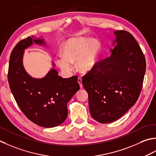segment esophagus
Masks as SVG:
<instances>
[{"instance_id":"esophagus-1","label":"esophagus","mask_w":156,"mask_h":156,"mask_svg":"<svg viewBox=\"0 0 156 156\" xmlns=\"http://www.w3.org/2000/svg\"><path fill=\"white\" fill-rule=\"evenodd\" d=\"M78 83H79V85H80V87L81 88V87H83V85H82V79H81V77H79V78H78Z\"/></svg>"}]
</instances>
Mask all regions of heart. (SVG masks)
<instances>
[{
	"label": "heart",
	"instance_id": "1",
	"mask_svg": "<svg viewBox=\"0 0 156 156\" xmlns=\"http://www.w3.org/2000/svg\"><path fill=\"white\" fill-rule=\"evenodd\" d=\"M101 49L96 40L83 37H73L66 41L63 46V55L56 58L57 65L63 71H72L73 63L77 61V67L81 72H88L96 66Z\"/></svg>",
	"mask_w": 156,
	"mask_h": 156
}]
</instances>
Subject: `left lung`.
I'll return each mask as SVG.
<instances>
[{
    "instance_id": "1",
    "label": "left lung",
    "mask_w": 156,
    "mask_h": 156,
    "mask_svg": "<svg viewBox=\"0 0 156 156\" xmlns=\"http://www.w3.org/2000/svg\"><path fill=\"white\" fill-rule=\"evenodd\" d=\"M111 55L96 63L82 78L91 116L100 123L115 121L134 106L140 95L146 69L144 53L125 30L114 32Z\"/></svg>"
}]
</instances>
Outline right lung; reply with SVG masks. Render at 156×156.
Listing matches in <instances>:
<instances>
[{"instance_id":"1","label":"right lung","mask_w":156,"mask_h":156,"mask_svg":"<svg viewBox=\"0 0 156 156\" xmlns=\"http://www.w3.org/2000/svg\"><path fill=\"white\" fill-rule=\"evenodd\" d=\"M33 44L46 45L44 39L31 36L19 42L12 50L8 71L9 87L28 119L39 126L52 128L67 117V103L79 90L78 78H62L54 69L42 79L31 77L23 67V56L24 50Z\"/></svg>"}]
</instances>
